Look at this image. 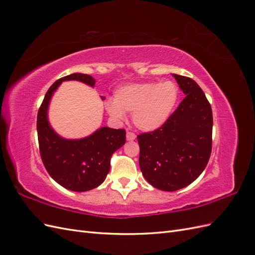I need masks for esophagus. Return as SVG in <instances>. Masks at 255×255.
Masks as SVG:
<instances>
[{"mask_svg":"<svg viewBox=\"0 0 255 255\" xmlns=\"http://www.w3.org/2000/svg\"><path fill=\"white\" fill-rule=\"evenodd\" d=\"M135 138H136V135H135L133 132H128V133H127V139H128V141L135 140Z\"/></svg>","mask_w":255,"mask_h":255,"instance_id":"34e87169","label":"esophagus"}]
</instances>
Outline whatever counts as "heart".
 Here are the masks:
<instances>
[{"mask_svg":"<svg viewBox=\"0 0 255 255\" xmlns=\"http://www.w3.org/2000/svg\"><path fill=\"white\" fill-rule=\"evenodd\" d=\"M180 88L172 81L129 84L115 91L114 101L106 102V110L118 121L132 113L134 125L151 132L163 127L179 101Z\"/></svg>","mask_w":255,"mask_h":255,"instance_id":"1","label":"heart"}]
</instances>
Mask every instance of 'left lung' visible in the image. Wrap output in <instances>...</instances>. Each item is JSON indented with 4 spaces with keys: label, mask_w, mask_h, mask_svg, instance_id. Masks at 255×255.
Wrapping results in <instances>:
<instances>
[{
    "label": "left lung",
    "mask_w": 255,
    "mask_h": 255,
    "mask_svg": "<svg viewBox=\"0 0 255 255\" xmlns=\"http://www.w3.org/2000/svg\"><path fill=\"white\" fill-rule=\"evenodd\" d=\"M186 96L163 127L137 136L139 167L153 187L175 191L203 172L212 152L213 113L199 85L173 74Z\"/></svg>",
    "instance_id": "8db88e82"
}]
</instances>
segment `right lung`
I'll list each match as a JSON object with an SVG mask.
<instances>
[{
	"mask_svg": "<svg viewBox=\"0 0 255 255\" xmlns=\"http://www.w3.org/2000/svg\"><path fill=\"white\" fill-rule=\"evenodd\" d=\"M65 81H79L91 87L96 83L88 74L73 73L52 85L37 115L38 142L42 163L52 179L69 190L82 192L104 182L112 155L126 143V130L103 127L82 139H65L54 132L48 120V109L54 91Z\"/></svg>",
	"mask_w": 255,
	"mask_h": 255,
	"instance_id": "obj_1",
	"label": "right lung"
}]
</instances>
